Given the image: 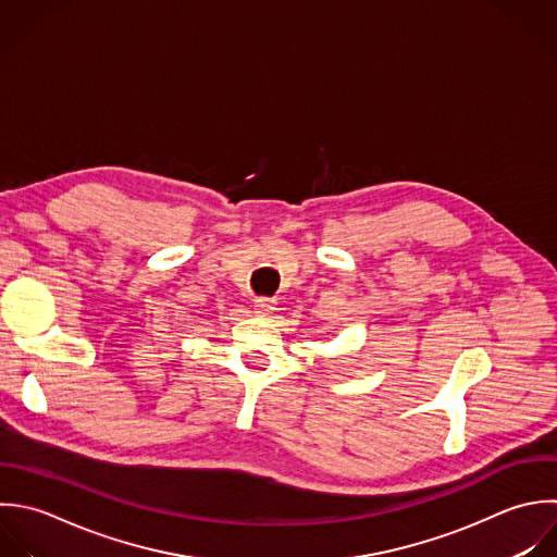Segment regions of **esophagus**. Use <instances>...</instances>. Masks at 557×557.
Wrapping results in <instances>:
<instances>
[{
    "label": "esophagus",
    "mask_w": 557,
    "mask_h": 557,
    "mask_svg": "<svg viewBox=\"0 0 557 557\" xmlns=\"http://www.w3.org/2000/svg\"><path fill=\"white\" fill-rule=\"evenodd\" d=\"M275 299H271V297H258L256 301H253V308H256V312L258 314H269V312H273L275 310Z\"/></svg>",
    "instance_id": "1"
}]
</instances>
